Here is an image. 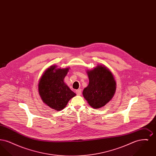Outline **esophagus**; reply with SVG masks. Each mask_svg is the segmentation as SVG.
Returning <instances> with one entry per match:
<instances>
[{
    "mask_svg": "<svg viewBox=\"0 0 156 156\" xmlns=\"http://www.w3.org/2000/svg\"><path fill=\"white\" fill-rule=\"evenodd\" d=\"M82 90L81 89H77L76 90V94L78 95H81Z\"/></svg>",
    "mask_w": 156,
    "mask_h": 156,
    "instance_id": "1",
    "label": "esophagus"
}]
</instances>
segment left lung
<instances>
[{
  "label": "left lung",
  "instance_id": "1",
  "mask_svg": "<svg viewBox=\"0 0 156 156\" xmlns=\"http://www.w3.org/2000/svg\"><path fill=\"white\" fill-rule=\"evenodd\" d=\"M89 84L82 94L89 105L99 109L108 104L114 96L116 82L111 70L105 65H98L92 69L87 70Z\"/></svg>",
  "mask_w": 156,
  "mask_h": 156
}]
</instances>
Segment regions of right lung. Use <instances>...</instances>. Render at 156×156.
<instances>
[{"label":"right lung","mask_w":156,"mask_h":156,"mask_svg":"<svg viewBox=\"0 0 156 156\" xmlns=\"http://www.w3.org/2000/svg\"><path fill=\"white\" fill-rule=\"evenodd\" d=\"M69 68L51 66L44 72L38 84V93L43 102L57 111L65 108L69 101L76 95L64 81Z\"/></svg>","instance_id":"add662e5"}]
</instances>
